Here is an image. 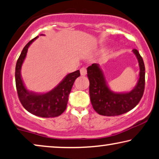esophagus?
<instances>
[{
    "label": "esophagus",
    "instance_id": "1",
    "mask_svg": "<svg viewBox=\"0 0 159 159\" xmlns=\"http://www.w3.org/2000/svg\"><path fill=\"white\" fill-rule=\"evenodd\" d=\"M80 75H86V73H87L86 68H80Z\"/></svg>",
    "mask_w": 159,
    "mask_h": 159
}]
</instances>
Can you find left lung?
<instances>
[{
  "instance_id": "left-lung-1",
  "label": "left lung",
  "mask_w": 159,
  "mask_h": 159,
  "mask_svg": "<svg viewBox=\"0 0 159 159\" xmlns=\"http://www.w3.org/2000/svg\"><path fill=\"white\" fill-rule=\"evenodd\" d=\"M133 52L139 64V79L133 89L128 92L117 93L111 91L99 64L93 63L87 68L91 102L93 108L99 115H122L133 109L141 99L145 89V65L138 51L133 49Z\"/></svg>"
}]
</instances>
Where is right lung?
I'll return each instance as SVG.
<instances>
[{"mask_svg": "<svg viewBox=\"0 0 159 159\" xmlns=\"http://www.w3.org/2000/svg\"><path fill=\"white\" fill-rule=\"evenodd\" d=\"M37 37L38 36L26 44L16 65L15 80L18 96L23 107L32 115L41 117H57L66 110L69 94L75 79L80 76V71L78 70L66 75L57 86L48 92L39 93L29 91L22 80L21 70L29 47Z\"/></svg>", "mask_w": 159, "mask_h": 159, "instance_id": "obj_1", "label": "right lung"}]
</instances>
